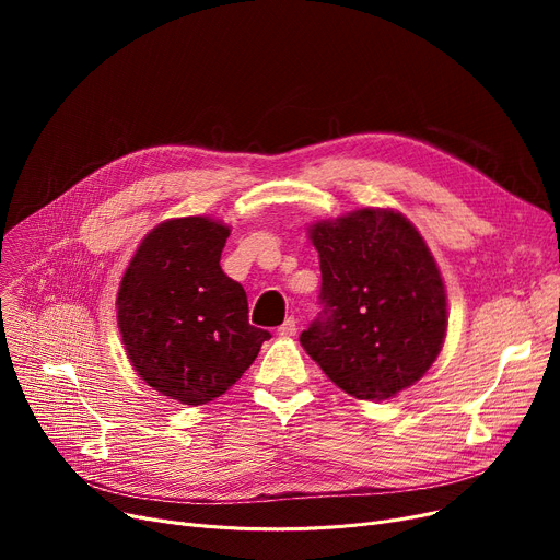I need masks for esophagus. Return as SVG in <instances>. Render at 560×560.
I'll use <instances>...</instances> for the list:
<instances>
[{
	"instance_id": "esophagus-1",
	"label": "esophagus",
	"mask_w": 560,
	"mask_h": 560,
	"mask_svg": "<svg viewBox=\"0 0 560 560\" xmlns=\"http://www.w3.org/2000/svg\"><path fill=\"white\" fill-rule=\"evenodd\" d=\"M298 334V319L295 317H285L283 325L279 327V336H295Z\"/></svg>"
}]
</instances>
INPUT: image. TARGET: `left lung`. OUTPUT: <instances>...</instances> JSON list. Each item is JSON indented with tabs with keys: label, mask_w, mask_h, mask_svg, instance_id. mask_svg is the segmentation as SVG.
Instances as JSON below:
<instances>
[{
	"label": "left lung",
	"mask_w": 560,
	"mask_h": 560,
	"mask_svg": "<svg viewBox=\"0 0 560 560\" xmlns=\"http://www.w3.org/2000/svg\"><path fill=\"white\" fill-rule=\"evenodd\" d=\"M319 254L322 313L306 354L357 399L413 386L447 334V295L420 231L390 209H361L308 229Z\"/></svg>",
	"instance_id": "8db88e82"
}]
</instances>
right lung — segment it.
Returning <instances> with one entry per match:
<instances>
[{"instance_id":"add662e5","label":"right lung","mask_w":560,"mask_h":560,"mask_svg":"<svg viewBox=\"0 0 560 560\" xmlns=\"http://www.w3.org/2000/svg\"><path fill=\"white\" fill-rule=\"evenodd\" d=\"M229 231L203 215L161 222L117 290V327L133 370L188 406L224 395L270 338L249 325L245 288L220 268Z\"/></svg>"}]
</instances>
